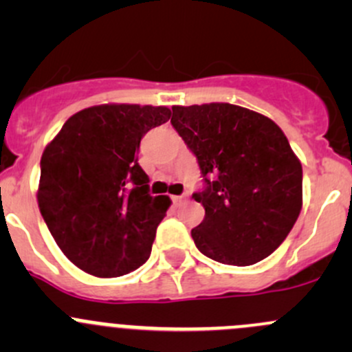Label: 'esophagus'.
<instances>
[{
    "label": "esophagus",
    "instance_id": "1",
    "mask_svg": "<svg viewBox=\"0 0 352 352\" xmlns=\"http://www.w3.org/2000/svg\"><path fill=\"white\" fill-rule=\"evenodd\" d=\"M187 197H189L187 194H184V196H173L172 201L175 202V204H182V202L187 201Z\"/></svg>",
    "mask_w": 352,
    "mask_h": 352
}]
</instances>
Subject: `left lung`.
<instances>
[{"label": "left lung", "mask_w": 352, "mask_h": 352, "mask_svg": "<svg viewBox=\"0 0 352 352\" xmlns=\"http://www.w3.org/2000/svg\"><path fill=\"white\" fill-rule=\"evenodd\" d=\"M172 126L196 155L204 219L190 232L206 257L252 265L279 247L300 216L303 170L281 127L232 104L175 105Z\"/></svg>", "instance_id": "left-lung-1"}]
</instances>
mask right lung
I'll list each match as a JSON object with an SVG mask.
<instances>
[{
  "mask_svg": "<svg viewBox=\"0 0 352 352\" xmlns=\"http://www.w3.org/2000/svg\"><path fill=\"white\" fill-rule=\"evenodd\" d=\"M166 107L104 104L76 112L41 158L37 202L63 254L81 271L117 278L148 261L170 197L150 196L141 138Z\"/></svg>",
  "mask_w": 352,
  "mask_h": 352,
  "instance_id": "add662e5",
  "label": "right lung"
}]
</instances>
